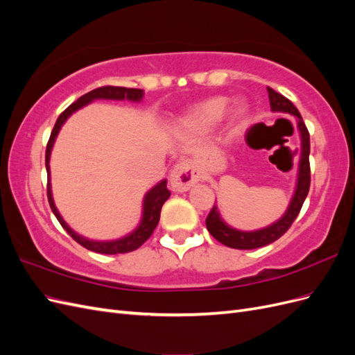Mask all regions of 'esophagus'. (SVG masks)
Returning <instances> with one entry per match:
<instances>
[{"label": "esophagus", "instance_id": "1", "mask_svg": "<svg viewBox=\"0 0 355 355\" xmlns=\"http://www.w3.org/2000/svg\"><path fill=\"white\" fill-rule=\"evenodd\" d=\"M200 179L201 173L194 163H191V161H180L171 170L170 187L173 191L184 192L188 191L194 184H197Z\"/></svg>", "mask_w": 355, "mask_h": 355}]
</instances>
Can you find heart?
I'll return each instance as SVG.
<instances>
[{
	"label": "heart",
	"instance_id": "1",
	"mask_svg": "<svg viewBox=\"0 0 355 355\" xmlns=\"http://www.w3.org/2000/svg\"><path fill=\"white\" fill-rule=\"evenodd\" d=\"M228 99L223 96H216L201 102L196 108H192L184 118V124L196 130H206L220 121L225 111H227ZM247 116V106L244 103H239L234 106L231 111V124L240 125Z\"/></svg>",
	"mask_w": 355,
	"mask_h": 355
}]
</instances>
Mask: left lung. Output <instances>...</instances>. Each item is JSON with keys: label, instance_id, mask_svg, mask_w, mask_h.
<instances>
[{"label": "left lung", "instance_id": "1", "mask_svg": "<svg viewBox=\"0 0 355 355\" xmlns=\"http://www.w3.org/2000/svg\"><path fill=\"white\" fill-rule=\"evenodd\" d=\"M268 96H270V105L271 110L277 112H286L297 116V127L300 132V139H302V148H300V161H299V173H297V185L295 196L288 204V209L284 213V216L277 220L275 223L270 225L268 228L259 230V231H252V232H244L234 230L225 223L220 216L218 207L213 206L210 213L207 214L206 219V227L209 232L216 239L219 243L232 247V249H240V250H250L257 249V247H263L266 244H271L275 240L282 237L287 230L292 227V223L297 218V214L304 206V201L308 196L309 185H311V168H309V133L308 128L300 116L296 106L290 102L283 94L277 93L271 87H268Z\"/></svg>", "mask_w": 355, "mask_h": 355}]
</instances>
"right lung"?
<instances>
[{
  "mask_svg": "<svg viewBox=\"0 0 355 355\" xmlns=\"http://www.w3.org/2000/svg\"><path fill=\"white\" fill-rule=\"evenodd\" d=\"M144 96V90L141 89H125V87H114V85H103V87L94 89L89 93H85L84 96L73 102L72 105H69L68 108L63 111L58 121L53 127L50 139L47 142V148H46V168H47V198H49V204L51 207V211L55 213V216L58 218L59 223L63 227L71 237L77 241L78 244H81L85 249H89L92 252L96 253H103V254H116V253H128L133 252L136 249H139L149 237H151L154 230L157 228L158 220H159V213H161V207L166 202V200L170 197V191L167 189V180L159 182L158 185H155L151 191L148 192L144 200V218L142 222L139 227L136 228V231H133L130 235H127L124 239L120 240H114V241H92L81 237L77 232H73L68 225L65 223V220L62 219V216L59 214L55 202H53V197H51V188H50V153L53 144H55V139L60 130L62 124L67 121V118L75 112L77 110L83 108L84 105L90 103L94 99H115V101H123V99H128V101H141Z\"/></svg>",
  "mask_w": 355,
  "mask_h": 355,
  "instance_id": "add662e5",
  "label": "right lung"
}]
</instances>
